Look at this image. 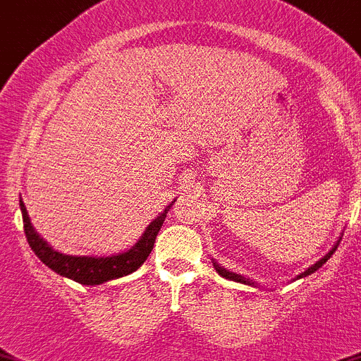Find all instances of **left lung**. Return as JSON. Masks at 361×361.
Wrapping results in <instances>:
<instances>
[{
	"mask_svg": "<svg viewBox=\"0 0 361 361\" xmlns=\"http://www.w3.org/2000/svg\"><path fill=\"white\" fill-rule=\"evenodd\" d=\"M337 247H338V243H335V247H334V248H331V250H330V252H328V254H326V255H324V257H323V259H319V261H317V262H316V264H314V266H310V268H309V269H307V271H303V274H302V275H300V279H302V277H307V275H310V274H314V271H317V269H319V268H321V266H323V264H324V262H326V261H328V259H330V257H331V255H334V252H335V250H337ZM213 266H215V269H216V271H219V274H220V275H222V277L229 279V281L243 282V284H254V282H250V281H248V279L241 277V275H236V274H231V271H227V269H224V268H222V266H219V264H216V262H213Z\"/></svg>",
	"mask_w": 361,
	"mask_h": 361,
	"instance_id": "8db88e82",
	"label": "left lung"
}]
</instances>
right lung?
I'll list each match as a JSON object with an SVG mask.
<instances>
[{
	"label": "right lung",
	"mask_w": 361,
	"mask_h": 361,
	"mask_svg": "<svg viewBox=\"0 0 361 361\" xmlns=\"http://www.w3.org/2000/svg\"><path fill=\"white\" fill-rule=\"evenodd\" d=\"M174 201H176V199H174ZM173 202H171V204L167 206L152 224H149L148 229H146L145 234L141 236V240H139L130 250L123 252V254L111 255V257L109 255H107V257H86V255H79V257H77V255H65L52 250V248L35 233L24 202L20 201L19 204L20 212H23L26 240L27 243H30L31 250L35 252V255H37L45 266L54 269L56 274L63 275V277H68L84 286H99L107 281H113V279H120L132 274V271H135V269L148 259V255L152 254L153 245H155L157 234H159L160 227H162L164 224V219H166L167 212L171 209Z\"/></svg>",
	"instance_id": "right-lung-1"
}]
</instances>
